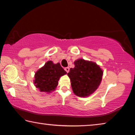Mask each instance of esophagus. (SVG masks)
I'll list each match as a JSON object with an SVG mask.
<instances>
[{
    "mask_svg": "<svg viewBox=\"0 0 135 135\" xmlns=\"http://www.w3.org/2000/svg\"><path fill=\"white\" fill-rule=\"evenodd\" d=\"M65 70L66 71H67V73H68L70 71V68L69 67H66V68H65Z\"/></svg>",
    "mask_w": 135,
    "mask_h": 135,
    "instance_id": "34e87169",
    "label": "esophagus"
}]
</instances>
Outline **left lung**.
<instances>
[{
    "label": "left lung",
    "instance_id": "8db88e82",
    "mask_svg": "<svg viewBox=\"0 0 135 135\" xmlns=\"http://www.w3.org/2000/svg\"><path fill=\"white\" fill-rule=\"evenodd\" d=\"M74 68L67 74L70 79L73 91L79 97H88L98 88L101 83L103 72L97 64L79 59L74 61Z\"/></svg>",
    "mask_w": 135,
    "mask_h": 135
}]
</instances>
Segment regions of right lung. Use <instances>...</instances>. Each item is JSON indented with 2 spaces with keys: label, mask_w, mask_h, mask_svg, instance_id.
<instances>
[{
  "label": "right lung",
  "mask_w": 135,
  "mask_h": 135,
  "mask_svg": "<svg viewBox=\"0 0 135 135\" xmlns=\"http://www.w3.org/2000/svg\"><path fill=\"white\" fill-rule=\"evenodd\" d=\"M66 74L59 63L53 64L49 61L35 73L33 83L40 92L49 93L55 90L59 78Z\"/></svg>",
  "instance_id": "add662e5"
}]
</instances>
